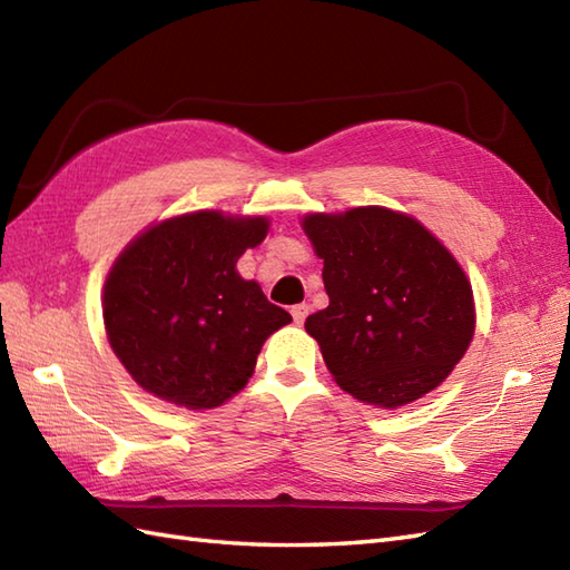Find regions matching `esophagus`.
Here are the masks:
<instances>
[{"label": "esophagus", "mask_w": 570, "mask_h": 570, "mask_svg": "<svg viewBox=\"0 0 570 570\" xmlns=\"http://www.w3.org/2000/svg\"><path fill=\"white\" fill-rule=\"evenodd\" d=\"M306 315H308L306 303H296V306H291V317H294L296 325H303V321H306Z\"/></svg>", "instance_id": "obj_1"}]
</instances>
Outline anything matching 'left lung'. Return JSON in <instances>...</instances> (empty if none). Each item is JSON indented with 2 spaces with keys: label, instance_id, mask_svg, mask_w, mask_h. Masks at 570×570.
I'll list each match as a JSON object with an SVG mask.
<instances>
[{
  "label": "left lung",
  "instance_id": "obj_1",
  "mask_svg": "<svg viewBox=\"0 0 570 570\" xmlns=\"http://www.w3.org/2000/svg\"><path fill=\"white\" fill-rule=\"evenodd\" d=\"M303 230L323 259L330 306L306 317L340 389L376 407L434 391L466 354L473 291L436 237L383 206L311 214Z\"/></svg>",
  "mask_w": 570,
  "mask_h": 570
}]
</instances>
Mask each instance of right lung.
Returning <instances> with one entry per match:
<instances>
[{
	"label": "right lung",
	"mask_w": 570,
	"mask_h": 570,
	"mask_svg": "<svg viewBox=\"0 0 570 570\" xmlns=\"http://www.w3.org/2000/svg\"><path fill=\"white\" fill-rule=\"evenodd\" d=\"M267 230L262 216L196 210L150 225L124 249L104 284V325L138 386L189 410L245 389L264 340L291 323L235 269Z\"/></svg>",
	"instance_id": "right-lung-1"
}]
</instances>
